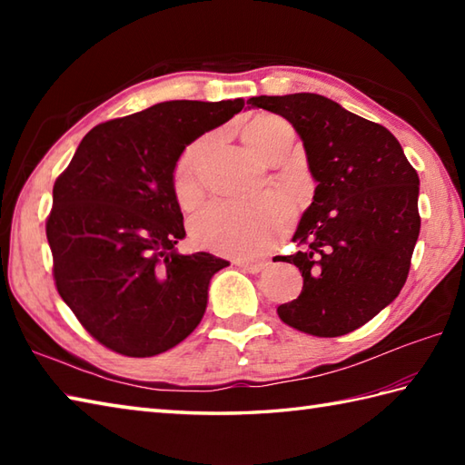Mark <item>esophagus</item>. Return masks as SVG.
I'll list each match as a JSON object with an SVG mask.
<instances>
[{"instance_id": "34e87169", "label": "esophagus", "mask_w": 465, "mask_h": 465, "mask_svg": "<svg viewBox=\"0 0 465 465\" xmlns=\"http://www.w3.org/2000/svg\"><path fill=\"white\" fill-rule=\"evenodd\" d=\"M238 265L248 273H260L268 268V262H238Z\"/></svg>"}]
</instances>
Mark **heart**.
<instances>
[{
  "instance_id": "heart-1",
  "label": "heart",
  "mask_w": 465,
  "mask_h": 465,
  "mask_svg": "<svg viewBox=\"0 0 465 465\" xmlns=\"http://www.w3.org/2000/svg\"><path fill=\"white\" fill-rule=\"evenodd\" d=\"M245 142L262 160L275 145L293 137L282 117L262 114L245 125ZM200 145L187 147L173 172V192L180 203H192L197 195L195 160ZM293 203L282 192H263L242 200H213L192 217L193 242L203 250L255 258L278 245L293 223Z\"/></svg>"
}]
</instances>
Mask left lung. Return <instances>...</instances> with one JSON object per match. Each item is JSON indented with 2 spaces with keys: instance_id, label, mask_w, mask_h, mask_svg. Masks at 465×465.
<instances>
[{
  "instance_id": "obj_1",
  "label": "left lung",
  "mask_w": 465,
  "mask_h": 465,
  "mask_svg": "<svg viewBox=\"0 0 465 465\" xmlns=\"http://www.w3.org/2000/svg\"><path fill=\"white\" fill-rule=\"evenodd\" d=\"M300 134L315 180L293 242L305 248L282 262L300 268L298 300L278 315L290 328L338 338L368 323L398 298L420 235V177L383 125L318 94L250 97Z\"/></svg>"
}]
</instances>
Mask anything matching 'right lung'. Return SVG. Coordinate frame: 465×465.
I'll list each match as a JSON object with an SVG mask.
<instances>
[{
	"instance_id": "1",
	"label": "right lung",
	"mask_w": 465,
	"mask_h": 465,
	"mask_svg": "<svg viewBox=\"0 0 465 465\" xmlns=\"http://www.w3.org/2000/svg\"><path fill=\"white\" fill-rule=\"evenodd\" d=\"M243 100H175L95 125L54 183L45 233L57 293L85 331L127 358H152L202 322L207 288L230 262L182 255L173 170L187 143Z\"/></svg>"
}]
</instances>
